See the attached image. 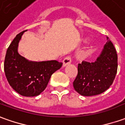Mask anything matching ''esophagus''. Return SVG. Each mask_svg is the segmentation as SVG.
Returning a JSON list of instances; mask_svg holds the SVG:
<instances>
[{
	"mask_svg": "<svg viewBox=\"0 0 125 125\" xmlns=\"http://www.w3.org/2000/svg\"><path fill=\"white\" fill-rule=\"evenodd\" d=\"M70 63H71V58H70V57L68 56V57H65L64 59L63 60V66L65 67V66L70 64Z\"/></svg>",
	"mask_w": 125,
	"mask_h": 125,
	"instance_id": "1",
	"label": "esophagus"
}]
</instances>
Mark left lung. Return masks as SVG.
Listing matches in <instances>:
<instances>
[{
	"label": "left lung",
	"mask_w": 125,
	"mask_h": 125,
	"mask_svg": "<svg viewBox=\"0 0 125 125\" xmlns=\"http://www.w3.org/2000/svg\"><path fill=\"white\" fill-rule=\"evenodd\" d=\"M108 40L94 62L78 64V74L73 82L74 90L82 96L100 94L113 83L118 69V55L112 42Z\"/></svg>",
	"instance_id": "left-lung-1"
}]
</instances>
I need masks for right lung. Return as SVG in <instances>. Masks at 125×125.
Instances as JSON below:
<instances>
[{"label":"right lung","mask_w":125,"mask_h":125,"mask_svg":"<svg viewBox=\"0 0 125 125\" xmlns=\"http://www.w3.org/2000/svg\"><path fill=\"white\" fill-rule=\"evenodd\" d=\"M24 31L18 34L7 48L4 70L13 89L24 96H35L45 90L51 75L62 66L56 60L29 61L18 53V44Z\"/></svg>","instance_id":"obj_1"}]
</instances>
